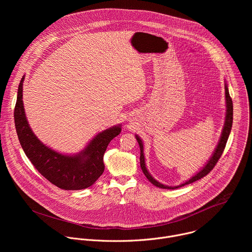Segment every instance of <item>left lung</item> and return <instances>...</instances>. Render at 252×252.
Segmentation results:
<instances>
[{
    "instance_id": "8db88e82",
    "label": "left lung",
    "mask_w": 252,
    "mask_h": 252,
    "mask_svg": "<svg viewBox=\"0 0 252 252\" xmlns=\"http://www.w3.org/2000/svg\"><path fill=\"white\" fill-rule=\"evenodd\" d=\"M225 98H226V117H225V123H224V126H223V129H222V133H221V137L220 139V142L219 145L217 147V149H215L214 151V154L212 155V157L210 158V159L208 160V162L206 163V165L199 171L197 172L194 176H192L189 181L186 182L185 184L181 185V186H177V187H167V186H164V185H161L160 183L157 182L156 179L150 174V172L148 171L147 167H146V162H145V156H143V145H142V141L141 139L138 137V135H135L136 137V140L138 142L139 145V149H140V158H139V161H140V167L142 169V172L145 173V175L147 176V178L149 179V181L156 187L158 188H160V189H178V188H182L186 185H189V184H192L196 181H198V179L204 177L205 175H207L212 169L213 167L215 166V164L218 163L219 159L220 158L224 149H225V146H226V142H227V139H228V136H229V133H230V130H231V126H232V121H233V105H232V99L229 95V92H228V88L227 86L225 85Z\"/></svg>"
}]
</instances>
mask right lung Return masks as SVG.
Instances as JSON below:
<instances>
[{"instance_id":"add662e5","label":"right lung","mask_w":252,"mask_h":252,"mask_svg":"<svg viewBox=\"0 0 252 252\" xmlns=\"http://www.w3.org/2000/svg\"><path fill=\"white\" fill-rule=\"evenodd\" d=\"M22 78L15 105V126L26 156L34 168L56 187L65 190H79L90 188L102 174L104 152L110 141L120 134L121 126H114L96 134L88 147L77 156H63L37 138L29 126L23 104Z\"/></svg>"}]
</instances>
